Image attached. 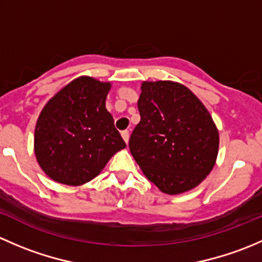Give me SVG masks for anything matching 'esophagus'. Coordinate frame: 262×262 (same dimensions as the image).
<instances>
[{
    "instance_id": "obj_1",
    "label": "esophagus",
    "mask_w": 262,
    "mask_h": 262,
    "mask_svg": "<svg viewBox=\"0 0 262 262\" xmlns=\"http://www.w3.org/2000/svg\"><path fill=\"white\" fill-rule=\"evenodd\" d=\"M121 137H123V139L125 141V143H128V142H129V130L121 132Z\"/></svg>"
}]
</instances>
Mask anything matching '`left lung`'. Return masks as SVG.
<instances>
[{
  "mask_svg": "<svg viewBox=\"0 0 262 262\" xmlns=\"http://www.w3.org/2000/svg\"><path fill=\"white\" fill-rule=\"evenodd\" d=\"M141 121L129 149L142 172L162 192L178 195L194 189L213 170L219 133L212 115L184 84L142 82Z\"/></svg>",
  "mask_w": 262,
  "mask_h": 262,
  "instance_id": "1",
  "label": "left lung"
}]
</instances>
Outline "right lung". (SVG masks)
Here are the masks:
<instances>
[{
  "instance_id": "1",
  "label": "right lung",
  "mask_w": 262,
  "mask_h": 262,
  "mask_svg": "<svg viewBox=\"0 0 262 262\" xmlns=\"http://www.w3.org/2000/svg\"><path fill=\"white\" fill-rule=\"evenodd\" d=\"M110 89V82L81 76L43 107L35 125L34 152L52 180L71 186L86 184L126 147L105 106Z\"/></svg>"
}]
</instances>
